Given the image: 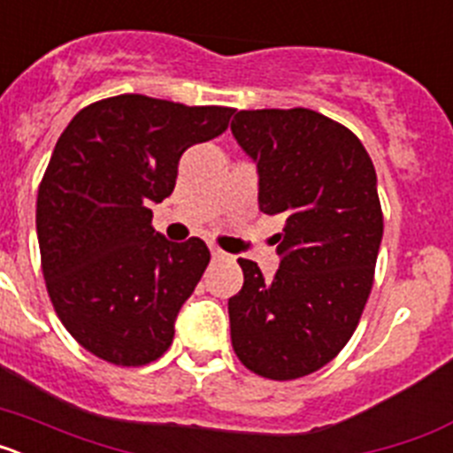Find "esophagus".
<instances>
[{
  "mask_svg": "<svg viewBox=\"0 0 453 453\" xmlns=\"http://www.w3.org/2000/svg\"><path fill=\"white\" fill-rule=\"evenodd\" d=\"M211 256H213V258H226V254H224L219 247H211Z\"/></svg>",
  "mask_w": 453,
  "mask_h": 453,
  "instance_id": "34e87169",
  "label": "esophagus"
}]
</instances>
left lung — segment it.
I'll return each instance as SVG.
<instances>
[{"instance_id": "8db88e82", "label": "left lung", "mask_w": 453, "mask_h": 453, "mask_svg": "<svg viewBox=\"0 0 453 453\" xmlns=\"http://www.w3.org/2000/svg\"><path fill=\"white\" fill-rule=\"evenodd\" d=\"M234 138L258 170V206L283 215L274 279L238 258L231 345L254 374L290 381L334 361L358 326L383 213L376 172L347 127L311 108L238 111Z\"/></svg>"}]
</instances>
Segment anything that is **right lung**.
Instances as JSON below:
<instances>
[{"instance_id":"right-lung-1","label":"right lung","mask_w":453,"mask_h":453,"mask_svg":"<svg viewBox=\"0 0 453 453\" xmlns=\"http://www.w3.org/2000/svg\"><path fill=\"white\" fill-rule=\"evenodd\" d=\"M231 115L118 95L81 108L56 142L35 203L42 274L63 326L102 361L147 365L172 345L211 251L156 234L150 206L172 195L183 151Z\"/></svg>"}]
</instances>
